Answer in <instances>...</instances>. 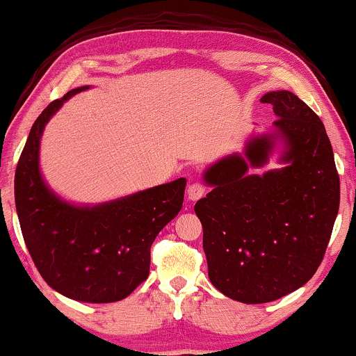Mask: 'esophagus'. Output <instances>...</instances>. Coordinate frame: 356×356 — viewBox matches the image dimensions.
Returning a JSON list of instances; mask_svg holds the SVG:
<instances>
[{"label":"esophagus","instance_id":"esophagus-1","mask_svg":"<svg viewBox=\"0 0 356 356\" xmlns=\"http://www.w3.org/2000/svg\"><path fill=\"white\" fill-rule=\"evenodd\" d=\"M205 192H207V187L204 182H192L187 189V197L189 200H199L200 197L205 195Z\"/></svg>","mask_w":356,"mask_h":356}]
</instances>
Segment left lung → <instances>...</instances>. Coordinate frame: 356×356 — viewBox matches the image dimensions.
<instances>
[{
	"mask_svg": "<svg viewBox=\"0 0 356 356\" xmlns=\"http://www.w3.org/2000/svg\"><path fill=\"white\" fill-rule=\"evenodd\" d=\"M277 114L275 134L254 137L245 157L234 154L204 175L213 189L195 204L212 285L232 300L267 303L305 285L322 264L338 205L333 149L323 122L290 91L265 94ZM280 136L287 165L264 176Z\"/></svg>",
	"mask_w": 356,
	"mask_h": 356,
	"instance_id": "left-lung-1",
	"label": "left lung"
}]
</instances>
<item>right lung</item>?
Segmentation results:
<instances>
[{"label": "right lung", "instance_id": "right-lung-1", "mask_svg": "<svg viewBox=\"0 0 356 356\" xmlns=\"http://www.w3.org/2000/svg\"><path fill=\"white\" fill-rule=\"evenodd\" d=\"M84 89L53 101L34 121L16 167L15 202L24 243L46 284L72 300L111 303L149 277L151 245L181 212L186 179L94 207L54 195L40 174V139L51 115Z\"/></svg>", "mask_w": 356, "mask_h": 356}]
</instances>
